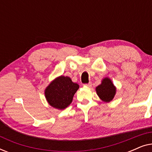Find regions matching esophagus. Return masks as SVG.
<instances>
[{
    "label": "esophagus",
    "mask_w": 152,
    "mask_h": 152,
    "mask_svg": "<svg viewBox=\"0 0 152 152\" xmlns=\"http://www.w3.org/2000/svg\"><path fill=\"white\" fill-rule=\"evenodd\" d=\"M84 86H86V87H88V88H90V87L92 86V83L89 82L88 84H84Z\"/></svg>",
    "instance_id": "obj_1"
}]
</instances>
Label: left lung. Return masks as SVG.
I'll list each match as a JSON object with an SVG mask.
<instances>
[{
	"mask_svg": "<svg viewBox=\"0 0 152 152\" xmlns=\"http://www.w3.org/2000/svg\"><path fill=\"white\" fill-rule=\"evenodd\" d=\"M95 91L100 99L104 102H109L114 98L116 93V87L111 79L105 77L102 80L101 84L95 88Z\"/></svg>",
	"mask_w": 152,
	"mask_h": 152,
	"instance_id": "obj_1",
	"label": "left lung"
}]
</instances>
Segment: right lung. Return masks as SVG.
I'll list each match as a JSON object with an SVG mask.
<instances>
[{
  "label": "right lung",
  "instance_id": "1",
  "mask_svg": "<svg viewBox=\"0 0 152 152\" xmlns=\"http://www.w3.org/2000/svg\"><path fill=\"white\" fill-rule=\"evenodd\" d=\"M79 87L69 77L61 75L52 81L45 89V99L51 107L63 110L71 104Z\"/></svg>",
  "mask_w": 152,
  "mask_h": 152
}]
</instances>
